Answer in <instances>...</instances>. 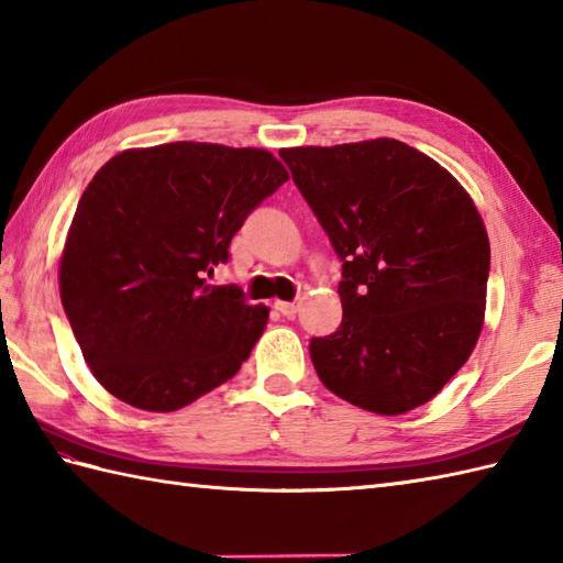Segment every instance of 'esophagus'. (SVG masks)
<instances>
[{
    "instance_id": "1",
    "label": "esophagus",
    "mask_w": 563,
    "mask_h": 563,
    "mask_svg": "<svg viewBox=\"0 0 563 563\" xmlns=\"http://www.w3.org/2000/svg\"><path fill=\"white\" fill-rule=\"evenodd\" d=\"M298 308H301L298 301H274V310H279L286 318H294L298 313Z\"/></svg>"
}]
</instances>
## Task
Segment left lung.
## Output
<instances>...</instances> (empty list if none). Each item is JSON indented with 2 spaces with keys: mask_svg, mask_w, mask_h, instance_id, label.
Instances as JSON below:
<instances>
[{
  "mask_svg": "<svg viewBox=\"0 0 563 563\" xmlns=\"http://www.w3.org/2000/svg\"><path fill=\"white\" fill-rule=\"evenodd\" d=\"M279 156L344 262L340 330L310 342L318 378L380 417L427 405L484 324L492 250L470 192L387 136Z\"/></svg>",
  "mask_w": 563,
  "mask_h": 563,
  "instance_id": "8db88e82",
  "label": "left lung"
}]
</instances>
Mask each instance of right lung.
Returning <instances> with one entry per match:
<instances>
[{
  "label": "right lung",
  "mask_w": 563,
  "mask_h": 563,
  "mask_svg": "<svg viewBox=\"0 0 563 563\" xmlns=\"http://www.w3.org/2000/svg\"><path fill=\"white\" fill-rule=\"evenodd\" d=\"M289 173L267 148L170 142L96 173L59 257V298L93 378L144 411H176L231 380L267 306L205 274Z\"/></svg>",
  "instance_id": "obj_1"
}]
</instances>
